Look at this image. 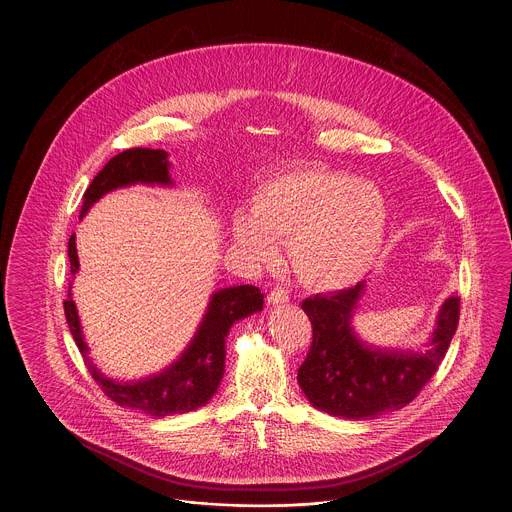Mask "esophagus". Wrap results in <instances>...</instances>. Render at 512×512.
<instances>
[{"label": "esophagus", "instance_id": "1", "mask_svg": "<svg viewBox=\"0 0 512 512\" xmlns=\"http://www.w3.org/2000/svg\"><path fill=\"white\" fill-rule=\"evenodd\" d=\"M288 290L284 288V286H275L271 292H269V296H267V302L271 304V306H278V304H286L288 302Z\"/></svg>", "mask_w": 512, "mask_h": 512}]
</instances>
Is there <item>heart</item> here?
Segmentation results:
<instances>
[{"label": "heart", "instance_id": "b5f03b06", "mask_svg": "<svg viewBox=\"0 0 512 512\" xmlns=\"http://www.w3.org/2000/svg\"><path fill=\"white\" fill-rule=\"evenodd\" d=\"M249 214L232 218L237 249L255 263L275 259L288 239L298 276L315 290H341L366 275L384 251L390 208L384 193L351 173L296 165L263 179Z\"/></svg>", "mask_w": 512, "mask_h": 512}]
</instances>
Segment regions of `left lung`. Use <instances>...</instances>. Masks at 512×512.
Returning <instances> with one entry per match:
<instances>
[{
    "label": "left lung",
    "instance_id": "8db88e82",
    "mask_svg": "<svg viewBox=\"0 0 512 512\" xmlns=\"http://www.w3.org/2000/svg\"><path fill=\"white\" fill-rule=\"evenodd\" d=\"M360 292L362 282L302 302L312 321V345L298 368V384L314 407L333 417L366 419L413 401L436 374L460 319V298L450 296L427 353L376 351L351 329Z\"/></svg>",
    "mask_w": 512,
    "mask_h": 512
}]
</instances>
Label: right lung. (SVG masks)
<instances>
[{
  "label": "right lung",
  "mask_w": 512,
  "mask_h": 512,
  "mask_svg": "<svg viewBox=\"0 0 512 512\" xmlns=\"http://www.w3.org/2000/svg\"><path fill=\"white\" fill-rule=\"evenodd\" d=\"M167 169L169 161L163 150L130 148L120 152L118 156L105 163V167L95 175V179L87 187L79 216H83L93 202H97L103 195L118 187H126L132 183L171 185ZM68 257L72 275H76L79 269L76 236L70 237L68 241ZM259 310H263V294L253 284H241L218 290L216 294H212L210 306L198 327L197 335L183 356L158 376L124 384L105 378L93 366V362L87 356V345L81 335L78 310L72 300V294H68V300H64V314L70 333L78 345L79 353L85 360L91 378L99 384L105 395L120 407H130L150 417L181 415L206 405L210 397L216 394L220 380L224 376L226 337L230 327L237 319Z\"/></svg>",
  "instance_id": "add662e5"
}]
</instances>
